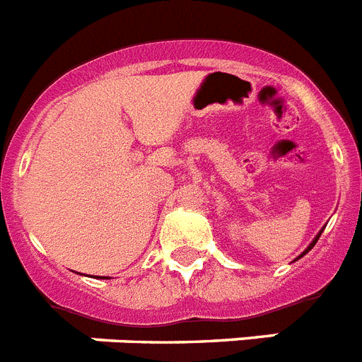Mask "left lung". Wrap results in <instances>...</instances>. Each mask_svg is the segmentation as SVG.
<instances>
[{"instance_id": "obj_1", "label": "left lung", "mask_w": 362, "mask_h": 362, "mask_svg": "<svg viewBox=\"0 0 362 362\" xmlns=\"http://www.w3.org/2000/svg\"><path fill=\"white\" fill-rule=\"evenodd\" d=\"M322 229H325V228H322ZM322 229H320L319 233H317V237H315V238H313V240H312V242H310V246H308V247H306V250H304V251H303V253H300V255H298V257H297V259H295V260H298V259H303V257H304V255H306L308 251H310V250H312V247H313V246H315V244H317V240H319V237H320V233H322Z\"/></svg>"}]
</instances>
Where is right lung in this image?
I'll return each mask as SVG.
<instances>
[{
	"instance_id": "obj_1",
	"label": "right lung",
	"mask_w": 362,
	"mask_h": 362,
	"mask_svg": "<svg viewBox=\"0 0 362 362\" xmlns=\"http://www.w3.org/2000/svg\"><path fill=\"white\" fill-rule=\"evenodd\" d=\"M103 279H105V276H103Z\"/></svg>"
}]
</instances>
